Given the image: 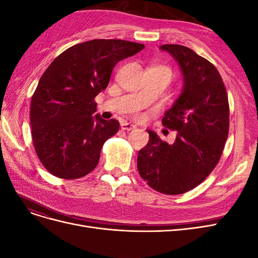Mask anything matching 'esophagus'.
<instances>
[{
	"label": "esophagus",
	"instance_id": "1",
	"mask_svg": "<svg viewBox=\"0 0 258 258\" xmlns=\"http://www.w3.org/2000/svg\"><path fill=\"white\" fill-rule=\"evenodd\" d=\"M120 127H121V129H122V130H126V131L134 130V129H136V128H137L136 124H132V123H130V122H127V121L122 122V123L120 124Z\"/></svg>",
	"mask_w": 258,
	"mask_h": 258
}]
</instances>
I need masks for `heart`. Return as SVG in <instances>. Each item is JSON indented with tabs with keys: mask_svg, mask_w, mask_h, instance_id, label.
<instances>
[{
	"mask_svg": "<svg viewBox=\"0 0 258 258\" xmlns=\"http://www.w3.org/2000/svg\"><path fill=\"white\" fill-rule=\"evenodd\" d=\"M158 69H160V70H162L163 72H166L168 75H169V77H171V71L170 70L168 69V68H165V67H157Z\"/></svg>",
	"mask_w": 258,
	"mask_h": 258,
	"instance_id": "heart-1",
	"label": "heart"
}]
</instances>
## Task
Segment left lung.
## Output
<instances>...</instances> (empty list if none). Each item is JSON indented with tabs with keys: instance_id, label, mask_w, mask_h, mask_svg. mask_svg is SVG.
I'll return each mask as SVG.
<instances>
[{
	"instance_id": "obj_1",
	"label": "left lung",
	"mask_w": 258,
	"mask_h": 258,
	"mask_svg": "<svg viewBox=\"0 0 258 258\" xmlns=\"http://www.w3.org/2000/svg\"><path fill=\"white\" fill-rule=\"evenodd\" d=\"M181 69L183 88L162 124L176 130L173 144L156 132L139 151L138 170L153 189L166 195L188 191L212 172L223 153L229 131V104L217 69L204 57L182 45L166 44Z\"/></svg>"
}]
</instances>
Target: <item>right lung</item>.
<instances>
[{"instance_id":"1","label":"right lung","mask_w":258,"mask_h":258,"mask_svg":"<svg viewBox=\"0 0 258 258\" xmlns=\"http://www.w3.org/2000/svg\"><path fill=\"white\" fill-rule=\"evenodd\" d=\"M145 46L123 40L76 44L54 59L38 81L30 121L37 157L52 175L73 179L95 169L104 142L119 122L105 120L95 98L104 90L117 62Z\"/></svg>"}]
</instances>
